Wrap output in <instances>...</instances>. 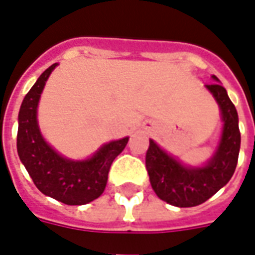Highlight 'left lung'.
Here are the masks:
<instances>
[{
    "mask_svg": "<svg viewBox=\"0 0 255 255\" xmlns=\"http://www.w3.org/2000/svg\"><path fill=\"white\" fill-rule=\"evenodd\" d=\"M216 83L205 85L220 107L223 129L215 153L205 164L191 167L183 164L178 157L168 155L153 140H149L145 166L150 185L156 196L167 204L179 208L200 205L216 194L234 175L241 149L239 120L235 106L226 88Z\"/></svg>",
    "mask_w": 255,
    "mask_h": 255,
    "instance_id": "8db88e82",
    "label": "left lung"
}]
</instances>
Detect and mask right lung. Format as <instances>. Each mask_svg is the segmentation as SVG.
Masks as SVG:
<instances>
[{
	"instance_id": "1",
	"label": "right lung",
	"mask_w": 255,
	"mask_h": 255,
	"mask_svg": "<svg viewBox=\"0 0 255 255\" xmlns=\"http://www.w3.org/2000/svg\"><path fill=\"white\" fill-rule=\"evenodd\" d=\"M58 64L39 76L25 95L18 111L17 153L35 186L66 205H84L102 196L109 179L110 167L125 149L129 137L110 141L85 160H72L59 155L40 133L38 105L46 81Z\"/></svg>"
}]
</instances>
